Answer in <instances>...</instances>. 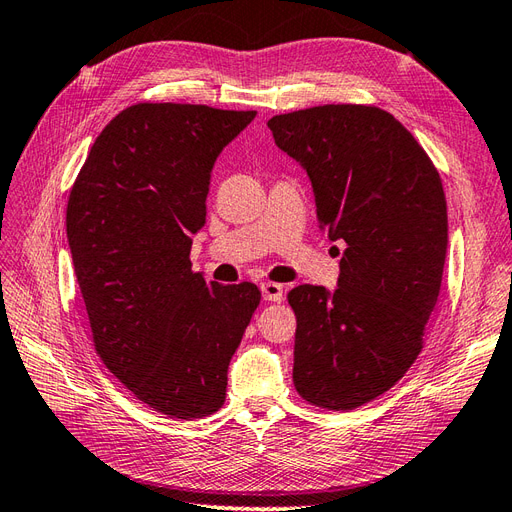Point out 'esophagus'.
<instances>
[{
	"label": "esophagus",
	"mask_w": 512,
	"mask_h": 512,
	"mask_svg": "<svg viewBox=\"0 0 512 512\" xmlns=\"http://www.w3.org/2000/svg\"><path fill=\"white\" fill-rule=\"evenodd\" d=\"M261 296H264V300H268V302H281L283 300V285L272 283V281L261 283Z\"/></svg>",
	"instance_id": "1"
}]
</instances>
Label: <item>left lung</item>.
Instances as JSON below:
<instances>
[{
	"label": "left lung",
	"mask_w": 512,
	"mask_h": 512,
	"mask_svg": "<svg viewBox=\"0 0 512 512\" xmlns=\"http://www.w3.org/2000/svg\"><path fill=\"white\" fill-rule=\"evenodd\" d=\"M268 128L309 173L319 227L345 242L337 289L287 294L298 319L294 386L311 405L356 410L397 384L425 343L448 246L440 173L373 105L300 109Z\"/></svg>",
	"instance_id": "obj_1"
}]
</instances>
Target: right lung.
Segmentation results:
<instances>
[{
	"label": "right lung",
	"mask_w": 512,
	"mask_h": 512,
	"mask_svg": "<svg viewBox=\"0 0 512 512\" xmlns=\"http://www.w3.org/2000/svg\"><path fill=\"white\" fill-rule=\"evenodd\" d=\"M257 111L139 102L96 137L70 188L68 246L105 367L156 412L221 410L257 285L191 268L218 154Z\"/></svg>",
	"instance_id": "add662e5"
}]
</instances>
